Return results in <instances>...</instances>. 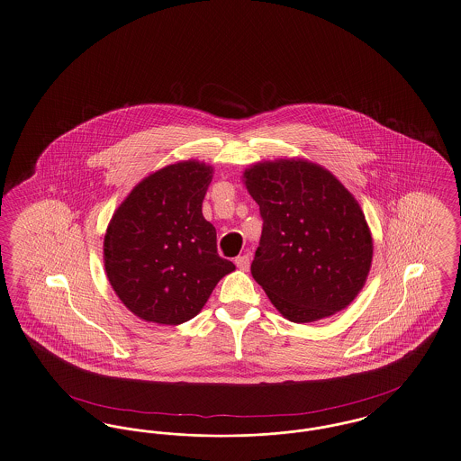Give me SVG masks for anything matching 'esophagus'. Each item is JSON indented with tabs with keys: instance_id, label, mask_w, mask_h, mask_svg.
I'll list each match as a JSON object with an SVG mask.
<instances>
[{
	"instance_id": "obj_1",
	"label": "esophagus",
	"mask_w": 461,
	"mask_h": 461,
	"mask_svg": "<svg viewBox=\"0 0 461 461\" xmlns=\"http://www.w3.org/2000/svg\"><path fill=\"white\" fill-rule=\"evenodd\" d=\"M235 264L239 267L240 271H249V266H250V258L249 256H240L235 258Z\"/></svg>"
}]
</instances>
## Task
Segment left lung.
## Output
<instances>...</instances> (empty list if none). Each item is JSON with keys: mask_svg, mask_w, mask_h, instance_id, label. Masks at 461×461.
I'll list each match as a JSON object with an SVG mask.
<instances>
[{"mask_svg": "<svg viewBox=\"0 0 461 461\" xmlns=\"http://www.w3.org/2000/svg\"><path fill=\"white\" fill-rule=\"evenodd\" d=\"M241 178L264 221L250 271L277 312L302 324L347 309L374 256L357 199L331 171L300 158L260 161Z\"/></svg>", "mask_w": 461, "mask_h": 461, "instance_id": "1", "label": "left lung"}]
</instances>
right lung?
Returning <instances> with one entry per match:
<instances>
[{
    "label": "right lung",
    "instance_id": "1",
    "mask_svg": "<svg viewBox=\"0 0 461 461\" xmlns=\"http://www.w3.org/2000/svg\"><path fill=\"white\" fill-rule=\"evenodd\" d=\"M212 166L178 161L131 188L106 228V276L122 303L146 322L178 326L203 311L221 277L216 228L203 216Z\"/></svg>",
    "mask_w": 461,
    "mask_h": 461
}]
</instances>
